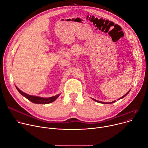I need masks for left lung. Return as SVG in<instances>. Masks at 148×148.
I'll use <instances>...</instances> for the list:
<instances>
[{
	"label": "left lung",
	"instance_id": "obj_1",
	"mask_svg": "<svg viewBox=\"0 0 148 148\" xmlns=\"http://www.w3.org/2000/svg\"><path fill=\"white\" fill-rule=\"evenodd\" d=\"M129 91H130V90H129V91H128V92H127L126 94V95H125L123 96H122V97H120V99H118V100H120V99H123V98H124V97H125V96H126L127 95V94L129 92ZM92 99L93 100H95V101H97L98 103H103V104H112V103H114V102H116V100H114V101H113L112 102H109V103H105V102H102V101H98V100H95V99Z\"/></svg>",
	"mask_w": 148,
	"mask_h": 148
}]
</instances>
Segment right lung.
<instances>
[{"label":"right lung","mask_w":148,"mask_h":148,"mask_svg":"<svg viewBox=\"0 0 148 148\" xmlns=\"http://www.w3.org/2000/svg\"><path fill=\"white\" fill-rule=\"evenodd\" d=\"M16 88L18 90V91L20 92V94H21V95H22L23 96L26 97V99H27L28 100H29V101H31V102H32L34 103H35V104H45L51 103L53 102V101H55L60 95V94H58V95H57L56 96H52V97H51L44 98V97H38V96H35L29 95H28V94H26L24 92L22 91L16 86Z\"/></svg>","instance_id":"right-lung-1"}]
</instances>
